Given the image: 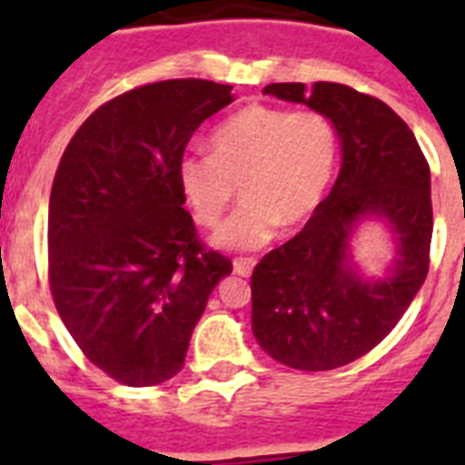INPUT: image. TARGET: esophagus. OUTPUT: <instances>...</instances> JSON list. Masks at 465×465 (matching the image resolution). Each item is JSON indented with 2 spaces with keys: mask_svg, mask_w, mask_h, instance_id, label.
I'll return each mask as SVG.
<instances>
[{
  "mask_svg": "<svg viewBox=\"0 0 465 465\" xmlns=\"http://www.w3.org/2000/svg\"><path fill=\"white\" fill-rule=\"evenodd\" d=\"M255 262H258L255 258H236V261H233V272L241 277H248L253 272Z\"/></svg>",
  "mask_w": 465,
  "mask_h": 465,
  "instance_id": "34e87169",
  "label": "esophagus"
}]
</instances>
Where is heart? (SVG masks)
<instances>
[{
    "mask_svg": "<svg viewBox=\"0 0 465 465\" xmlns=\"http://www.w3.org/2000/svg\"><path fill=\"white\" fill-rule=\"evenodd\" d=\"M338 163V130L318 111L248 105L212 134V154H185L178 183L197 224L214 229L236 195L246 203L214 236L222 248L258 251L280 226L309 222Z\"/></svg>",
    "mask_w": 465,
    "mask_h": 465,
    "instance_id": "heart-1",
    "label": "heart"
}]
</instances>
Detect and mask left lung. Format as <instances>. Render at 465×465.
Segmentation results:
<instances>
[{"label": "left lung", "instance_id": "1", "mask_svg": "<svg viewBox=\"0 0 465 465\" xmlns=\"http://www.w3.org/2000/svg\"><path fill=\"white\" fill-rule=\"evenodd\" d=\"M262 94L328 115L342 140V168L304 229L255 265L253 332L284 367H345L396 328L425 282L434 226L430 163L403 118L352 86L268 84ZM367 213L390 222L401 255L394 275L374 285L346 268L351 226Z\"/></svg>", "mask_w": 465, "mask_h": 465}]
</instances>
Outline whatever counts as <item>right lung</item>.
I'll return each mask as SVG.
<instances>
[{"mask_svg":"<svg viewBox=\"0 0 465 465\" xmlns=\"http://www.w3.org/2000/svg\"><path fill=\"white\" fill-rule=\"evenodd\" d=\"M232 86L142 84L91 113L64 149L50 193L47 280L86 360L125 386L183 369L190 335L232 261L200 241L178 163Z\"/></svg>","mask_w":465,"mask_h":465,"instance_id":"1","label":"right lung"}]
</instances>
